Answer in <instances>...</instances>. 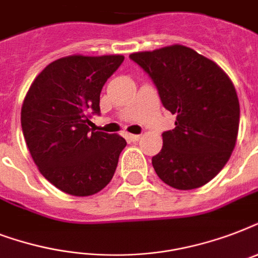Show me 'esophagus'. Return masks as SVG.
I'll list each match as a JSON object with an SVG mask.
<instances>
[{
    "mask_svg": "<svg viewBox=\"0 0 258 258\" xmlns=\"http://www.w3.org/2000/svg\"><path fill=\"white\" fill-rule=\"evenodd\" d=\"M127 139L130 142H138L141 139V135H135V134H127Z\"/></svg>",
    "mask_w": 258,
    "mask_h": 258,
    "instance_id": "obj_1",
    "label": "esophagus"
}]
</instances>
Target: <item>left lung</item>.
Returning <instances> with one entry per match:
<instances>
[{
	"label": "left lung",
	"mask_w": 258,
	"mask_h": 258,
	"mask_svg": "<svg viewBox=\"0 0 258 258\" xmlns=\"http://www.w3.org/2000/svg\"><path fill=\"white\" fill-rule=\"evenodd\" d=\"M130 58L149 74L163 107L176 116L153 157L158 176L178 190L210 182L236 146L240 103L232 80L216 62L179 44Z\"/></svg>",
	"instance_id": "1"
}]
</instances>
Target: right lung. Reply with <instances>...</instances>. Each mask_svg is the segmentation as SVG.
I'll list each match as a JSON object with an SVG mask.
<instances>
[{
	"mask_svg": "<svg viewBox=\"0 0 258 258\" xmlns=\"http://www.w3.org/2000/svg\"><path fill=\"white\" fill-rule=\"evenodd\" d=\"M124 60L121 54H74L50 62L34 79L21 108L26 146L40 172L58 190L88 197L112 179L127 142L91 131L100 92Z\"/></svg>",
	"mask_w": 258,
	"mask_h": 258,
	"instance_id": "add662e5",
	"label": "right lung"
}]
</instances>
